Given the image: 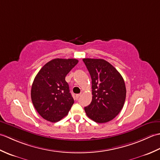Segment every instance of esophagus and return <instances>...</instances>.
I'll return each instance as SVG.
<instances>
[{
  "instance_id": "obj_1",
  "label": "esophagus",
  "mask_w": 160,
  "mask_h": 160,
  "mask_svg": "<svg viewBox=\"0 0 160 160\" xmlns=\"http://www.w3.org/2000/svg\"><path fill=\"white\" fill-rule=\"evenodd\" d=\"M80 96H81V94H78V95H76V98H78H78H79Z\"/></svg>"
}]
</instances>
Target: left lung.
<instances>
[{"instance_id":"left-lung-1","label":"left lung","mask_w":160,"mask_h":160,"mask_svg":"<svg viewBox=\"0 0 160 160\" xmlns=\"http://www.w3.org/2000/svg\"><path fill=\"white\" fill-rule=\"evenodd\" d=\"M91 77L92 101L84 107L86 114L97 123H105L116 117L126 99L125 83L118 70L103 59L84 58Z\"/></svg>"}]
</instances>
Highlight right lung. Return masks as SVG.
Returning a JSON list of instances; mask_svg holds the SVG:
<instances>
[{"instance_id":"obj_1","label":"right lung","mask_w":160,"mask_h":160,"mask_svg":"<svg viewBox=\"0 0 160 160\" xmlns=\"http://www.w3.org/2000/svg\"><path fill=\"white\" fill-rule=\"evenodd\" d=\"M78 62L73 58L53 59L45 64L36 75L32 86V101L45 120L56 122L69 113L74 100L65 77Z\"/></svg>"}]
</instances>
